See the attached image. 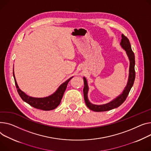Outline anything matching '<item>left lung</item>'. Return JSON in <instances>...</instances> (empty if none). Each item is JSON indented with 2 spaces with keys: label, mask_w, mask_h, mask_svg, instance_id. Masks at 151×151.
Segmentation results:
<instances>
[{
  "label": "left lung",
  "mask_w": 151,
  "mask_h": 151,
  "mask_svg": "<svg viewBox=\"0 0 151 151\" xmlns=\"http://www.w3.org/2000/svg\"><path fill=\"white\" fill-rule=\"evenodd\" d=\"M122 39L121 41V45L122 47L126 50V53L129 58L130 60V68H129V79L126 87L125 89L123 92V93L118 96L116 98L114 99L112 101L109 103L103 105H95L92 103H90L88 101L87 98V93L88 87L87 86V83L86 81V79L84 77V87L83 88V92H84V101L86 104V106L90 109L95 112H104L108 111V110H112L113 109L119 107L120 105H122L127 98L130 89L133 86L135 78V55L132 50L131 46L129 42V40L128 38L124 36L123 34L122 35Z\"/></svg>",
  "instance_id": "1"
}]
</instances>
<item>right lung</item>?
Instances as JSON below:
<instances>
[{
    "label": "right lung",
    "instance_id": "add662e5",
    "mask_svg": "<svg viewBox=\"0 0 151 151\" xmlns=\"http://www.w3.org/2000/svg\"><path fill=\"white\" fill-rule=\"evenodd\" d=\"M13 76L14 78L15 85L17 88V92L19 96L23 99V101H24L25 102H26L27 103H28V104L36 109H41L42 110H51L55 109L59 105L61 101L63 95L65 92V90L67 88V86L68 82L70 81V80L72 78H71L68 79L65 83H64L63 84L60 86L58 90L52 95L45 98H38L29 96L27 95L24 92L21 91L19 88L17 84L16 83L14 72Z\"/></svg>",
    "mask_w": 151,
    "mask_h": 151
}]
</instances>
